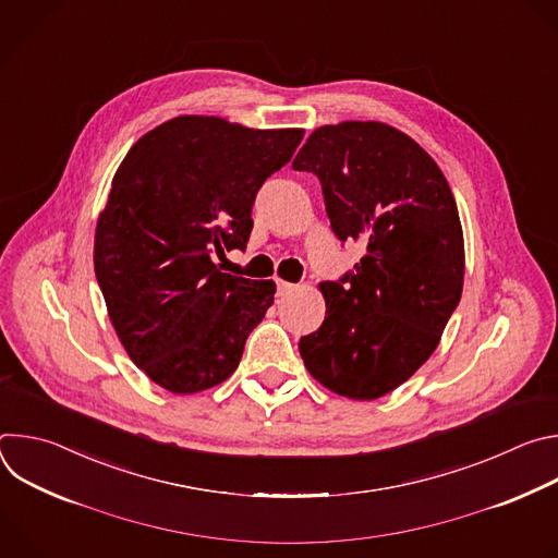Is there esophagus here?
Wrapping results in <instances>:
<instances>
[{
  "label": "esophagus",
  "mask_w": 558,
  "mask_h": 558,
  "mask_svg": "<svg viewBox=\"0 0 558 558\" xmlns=\"http://www.w3.org/2000/svg\"><path fill=\"white\" fill-rule=\"evenodd\" d=\"M295 289H298V284H291V282L278 280V293H280V295H287V293H291V291H295Z\"/></svg>",
  "instance_id": "obj_1"
}]
</instances>
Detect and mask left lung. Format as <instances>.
I'll return each instance as SVG.
<instances>
[{"label":"left lung","instance_id":"obj_1","mask_svg":"<svg viewBox=\"0 0 558 558\" xmlns=\"http://www.w3.org/2000/svg\"><path fill=\"white\" fill-rule=\"evenodd\" d=\"M293 170L323 183L340 241L366 254L340 282H320L323 327L300 340L306 371L349 400H377L437 349L463 289V229L433 156L379 121L311 132Z\"/></svg>","mask_w":558,"mask_h":558}]
</instances>
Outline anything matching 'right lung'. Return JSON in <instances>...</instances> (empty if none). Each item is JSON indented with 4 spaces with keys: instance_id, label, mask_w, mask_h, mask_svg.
Returning a JSON list of instances; mask_svg holds the SVG:
<instances>
[{
    "instance_id": "obj_1",
    "label": "right lung",
    "mask_w": 558,
    "mask_h": 558,
    "mask_svg": "<svg viewBox=\"0 0 558 558\" xmlns=\"http://www.w3.org/2000/svg\"><path fill=\"white\" fill-rule=\"evenodd\" d=\"M302 136L183 114L121 161L97 220L95 274L123 349L161 388L225 381L274 304V280L222 274L214 254L245 250L256 194Z\"/></svg>"
}]
</instances>
